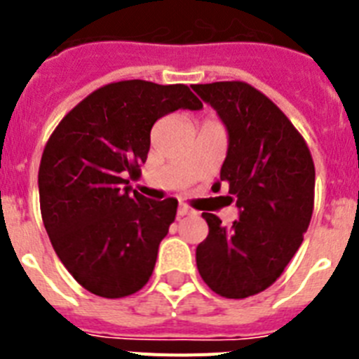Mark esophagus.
<instances>
[{
	"label": "esophagus",
	"mask_w": 359,
	"mask_h": 359,
	"mask_svg": "<svg viewBox=\"0 0 359 359\" xmlns=\"http://www.w3.org/2000/svg\"><path fill=\"white\" fill-rule=\"evenodd\" d=\"M194 214V210L190 207H187L185 203H180V207H177V215H190Z\"/></svg>",
	"instance_id": "obj_1"
}]
</instances>
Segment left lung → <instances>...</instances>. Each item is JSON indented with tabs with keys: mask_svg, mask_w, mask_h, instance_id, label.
<instances>
[{
	"mask_svg": "<svg viewBox=\"0 0 359 359\" xmlns=\"http://www.w3.org/2000/svg\"><path fill=\"white\" fill-rule=\"evenodd\" d=\"M228 131L221 182L236 199L230 228L203 212L208 236L196 248L214 293L246 298L282 275L304 241L315 205V163L302 135L264 93L241 81L194 84Z\"/></svg>",
	"mask_w": 359,
	"mask_h": 359,
	"instance_id": "1",
	"label": "left lung"
}]
</instances>
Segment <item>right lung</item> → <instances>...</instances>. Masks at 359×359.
<instances>
[{"mask_svg": "<svg viewBox=\"0 0 359 359\" xmlns=\"http://www.w3.org/2000/svg\"><path fill=\"white\" fill-rule=\"evenodd\" d=\"M189 86L111 82L59 122L39 165L41 215L57 257L84 290L122 298L140 291L176 219L177 199L131 192L151 129L176 109H201Z\"/></svg>", "mask_w": 359, "mask_h": 359, "instance_id": "right-lung-1", "label": "right lung"}]
</instances>
